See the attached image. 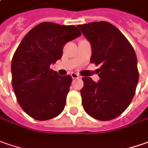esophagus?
Wrapping results in <instances>:
<instances>
[{"label":"esophagus","instance_id":"34e87169","mask_svg":"<svg viewBox=\"0 0 148 148\" xmlns=\"http://www.w3.org/2000/svg\"><path fill=\"white\" fill-rule=\"evenodd\" d=\"M70 75H71V77H72L73 79H79V75L78 74H76V73H71Z\"/></svg>","mask_w":148,"mask_h":148}]
</instances>
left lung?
<instances>
[{
    "label": "left lung",
    "instance_id": "obj_1",
    "mask_svg": "<svg viewBox=\"0 0 148 148\" xmlns=\"http://www.w3.org/2000/svg\"><path fill=\"white\" fill-rule=\"evenodd\" d=\"M90 42V62L100 64L98 83L84 77L80 90L85 112L100 121L119 117L130 104L138 83V60L129 41L117 27L107 21L79 25Z\"/></svg>",
    "mask_w": 148,
    "mask_h": 148
}]
</instances>
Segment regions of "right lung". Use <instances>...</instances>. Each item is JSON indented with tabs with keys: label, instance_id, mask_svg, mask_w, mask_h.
Listing matches in <instances>:
<instances>
[{
	"label": "right lung",
	"instance_id": "1",
	"mask_svg": "<svg viewBox=\"0 0 148 148\" xmlns=\"http://www.w3.org/2000/svg\"><path fill=\"white\" fill-rule=\"evenodd\" d=\"M80 36L74 25L43 22L30 29L16 49L12 86L20 106L31 118L45 121L64 110L72 77L60 76L49 66L61 59L67 42Z\"/></svg>",
	"mask_w": 148,
	"mask_h": 148
}]
</instances>
